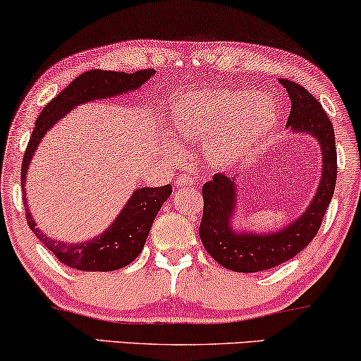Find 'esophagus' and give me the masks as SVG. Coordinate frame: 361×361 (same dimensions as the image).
Returning <instances> with one entry per match:
<instances>
[{
    "instance_id": "1",
    "label": "esophagus",
    "mask_w": 361,
    "mask_h": 361,
    "mask_svg": "<svg viewBox=\"0 0 361 361\" xmlns=\"http://www.w3.org/2000/svg\"><path fill=\"white\" fill-rule=\"evenodd\" d=\"M176 184L177 187H189V185H194V179H192V176L189 174H179L177 176Z\"/></svg>"
}]
</instances>
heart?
Wrapping results in <instances>:
<instances>
[{"label": "heart", "mask_w": 361, "mask_h": 361, "mask_svg": "<svg viewBox=\"0 0 361 361\" xmlns=\"http://www.w3.org/2000/svg\"><path fill=\"white\" fill-rule=\"evenodd\" d=\"M277 124V106L264 92L210 89L177 101L176 133L207 144L214 166H233L247 157Z\"/></svg>", "instance_id": "obj_1"}]
</instances>
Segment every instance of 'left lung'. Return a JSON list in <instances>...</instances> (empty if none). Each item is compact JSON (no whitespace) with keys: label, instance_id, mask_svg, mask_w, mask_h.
<instances>
[{"label":"left lung","instance_id":"left-lung-1","mask_svg":"<svg viewBox=\"0 0 361 361\" xmlns=\"http://www.w3.org/2000/svg\"><path fill=\"white\" fill-rule=\"evenodd\" d=\"M287 89L292 109L287 126L295 133L310 134L320 144L324 154V172L315 197L305 214L277 233L257 235L238 233L231 227L235 209V184L233 177L214 174L212 180L202 187L204 212L199 235L209 255L233 272L252 274L269 270L287 262L302 252L317 235L324 215L334 197L336 184V147L335 130L320 102L302 84L280 79Z\"/></svg>","mask_w":361,"mask_h":361}]
</instances>
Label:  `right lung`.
Masks as SVG:
<instances>
[{
	"mask_svg": "<svg viewBox=\"0 0 361 361\" xmlns=\"http://www.w3.org/2000/svg\"><path fill=\"white\" fill-rule=\"evenodd\" d=\"M154 69H140L135 73H118V71H102V69H91L66 86L54 99H51L44 109L41 111L39 118L36 119V126L27 142L25 157L21 166V184L25 194L26 172L30 167L32 154L36 152L37 144L44 137V134L53 128L56 121L63 118L74 106L82 104L86 101L102 99V97L118 96L121 92L133 91L142 86L152 74ZM172 194L171 185L164 187H142L130 195L129 202L126 204L123 212L118 215L114 224L99 237L82 243H63L53 240L44 235L32 221L30 210H27L25 195V210L27 226L35 235L39 238L46 249L53 252V255L61 264L71 269L86 270V272H111V270L123 269L129 265L135 257L144 249V243L151 231L154 219L162 204Z\"/></svg>",
	"mask_w": 361,
	"mask_h": 361,
	"instance_id": "obj_1",
	"label": "right lung"
}]
</instances>
